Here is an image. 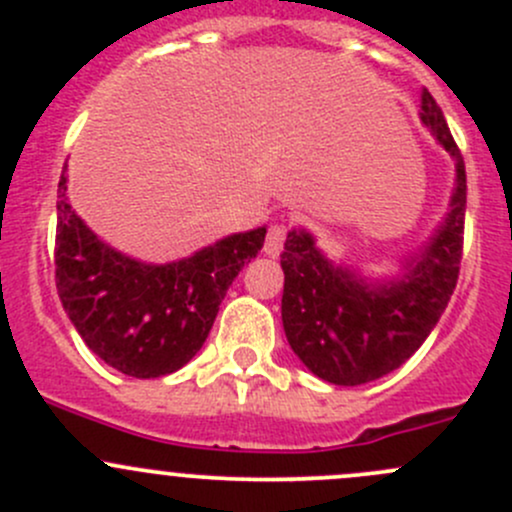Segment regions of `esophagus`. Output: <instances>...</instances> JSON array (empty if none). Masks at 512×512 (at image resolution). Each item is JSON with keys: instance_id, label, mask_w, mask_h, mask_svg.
Returning <instances> with one entry per match:
<instances>
[{"instance_id": "esophagus-1", "label": "esophagus", "mask_w": 512, "mask_h": 512, "mask_svg": "<svg viewBox=\"0 0 512 512\" xmlns=\"http://www.w3.org/2000/svg\"><path fill=\"white\" fill-rule=\"evenodd\" d=\"M285 237H287V227L282 223H275L270 225V230H267V240H265V252L270 257H277L282 252V247H285Z\"/></svg>"}]
</instances>
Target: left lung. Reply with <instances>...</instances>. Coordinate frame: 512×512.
I'll return each instance as SVG.
<instances>
[{"label":"left lung","instance_id":"1","mask_svg":"<svg viewBox=\"0 0 512 512\" xmlns=\"http://www.w3.org/2000/svg\"><path fill=\"white\" fill-rule=\"evenodd\" d=\"M421 121L456 160L451 210L401 280H361L329 262L309 232L292 230L280 255L285 270L282 324L292 352L312 374L359 386L399 369L426 342L458 282L466 225V165L436 98L421 91Z\"/></svg>","mask_w":512,"mask_h":512}]
</instances>
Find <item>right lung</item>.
<instances>
[{"mask_svg":"<svg viewBox=\"0 0 512 512\" xmlns=\"http://www.w3.org/2000/svg\"><path fill=\"white\" fill-rule=\"evenodd\" d=\"M56 289L86 347L136 379L188 364L208 339L237 272L265 245V227L237 232L188 260L146 265L101 242L66 200L56 203Z\"/></svg>","mask_w":512,"mask_h":512,"instance_id":"add662e5","label":"right lung"}]
</instances>
